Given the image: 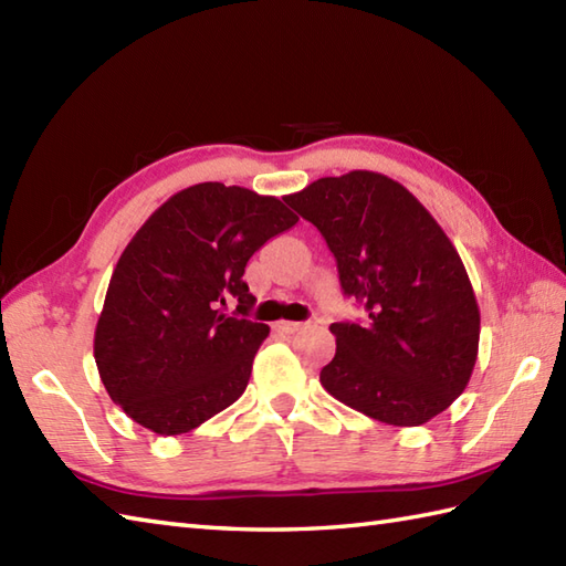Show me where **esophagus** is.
Instances as JSON below:
<instances>
[{
	"label": "esophagus",
	"mask_w": 566,
	"mask_h": 566,
	"mask_svg": "<svg viewBox=\"0 0 566 566\" xmlns=\"http://www.w3.org/2000/svg\"><path fill=\"white\" fill-rule=\"evenodd\" d=\"M276 328H280V331H282V333H286V335H292V333L304 331V328H306V323H298V321H282L280 326H276Z\"/></svg>",
	"instance_id": "1"
}]
</instances>
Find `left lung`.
Returning <instances> with one entry per match:
<instances>
[{
	"label": "left lung",
	"instance_id": "obj_1",
	"mask_svg": "<svg viewBox=\"0 0 566 566\" xmlns=\"http://www.w3.org/2000/svg\"><path fill=\"white\" fill-rule=\"evenodd\" d=\"M314 223L365 323H333L321 384L387 426H423L464 391L479 353V306L438 221L391 177L353 170L284 197Z\"/></svg>",
	"mask_w": 566,
	"mask_h": 566
}]
</instances>
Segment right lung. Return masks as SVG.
I'll return each instance as SVG.
<instances>
[{
  "label": "right lung",
  "instance_id": "right-lung-1",
  "mask_svg": "<svg viewBox=\"0 0 566 566\" xmlns=\"http://www.w3.org/2000/svg\"><path fill=\"white\" fill-rule=\"evenodd\" d=\"M298 221L276 197L201 182L177 191L118 258L94 331L112 401L158 436H182L245 391L268 338L248 314L245 264ZM228 297L237 314H222Z\"/></svg>",
  "mask_w": 566,
  "mask_h": 566
}]
</instances>
